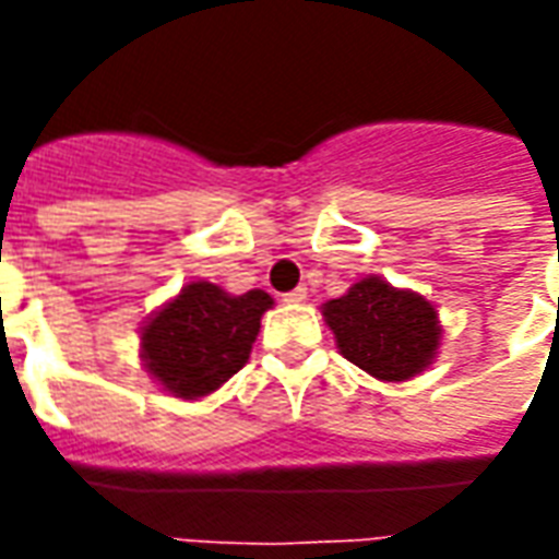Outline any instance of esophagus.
Here are the masks:
<instances>
[{"label": "esophagus", "instance_id": "obj_1", "mask_svg": "<svg viewBox=\"0 0 559 559\" xmlns=\"http://www.w3.org/2000/svg\"><path fill=\"white\" fill-rule=\"evenodd\" d=\"M305 299H308V290H305V287H296V290L284 293V302L287 305H302Z\"/></svg>", "mask_w": 559, "mask_h": 559}]
</instances>
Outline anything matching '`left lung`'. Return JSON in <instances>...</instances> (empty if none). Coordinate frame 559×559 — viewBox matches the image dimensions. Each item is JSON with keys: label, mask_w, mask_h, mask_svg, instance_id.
Wrapping results in <instances>:
<instances>
[{"label": "left lung", "mask_w": 559, "mask_h": 559, "mask_svg": "<svg viewBox=\"0 0 559 559\" xmlns=\"http://www.w3.org/2000/svg\"><path fill=\"white\" fill-rule=\"evenodd\" d=\"M341 356L377 380L404 383L421 374L440 347V320L433 305L389 281H356L341 299L323 305Z\"/></svg>", "instance_id": "1"}]
</instances>
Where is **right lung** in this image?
Listing matches in <instances>:
<instances>
[{
    "instance_id": "add662e5",
    "label": "right lung",
    "mask_w": 559,
    "mask_h": 559,
    "mask_svg": "<svg viewBox=\"0 0 559 559\" xmlns=\"http://www.w3.org/2000/svg\"><path fill=\"white\" fill-rule=\"evenodd\" d=\"M269 308L263 290L230 296L218 284L191 281L140 329L143 365L176 399H203L248 362Z\"/></svg>"
}]
</instances>
